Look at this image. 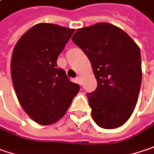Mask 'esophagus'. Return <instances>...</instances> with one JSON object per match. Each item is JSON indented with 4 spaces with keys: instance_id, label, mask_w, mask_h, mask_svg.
<instances>
[{
    "instance_id": "34e87169",
    "label": "esophagus",
    "mask_w": 154,
    "mask_h": 154,
    "mask_svg": "<svg viewBox=\"0 0 154 154\" xmlns=\"http://www.w3.org/2000/svg\"><path fill=\"white\" fill-rule=\"evenodd\" d=\"M75 81H76V82H77V83H78L79 85H81V77H79V76H78V77H76V78H75Z\"/></svg>"
}]
</instances>
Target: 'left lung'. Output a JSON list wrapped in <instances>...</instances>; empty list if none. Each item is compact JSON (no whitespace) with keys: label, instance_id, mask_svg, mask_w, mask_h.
<instances>
[{"label":"left lung","instance_id":"left-lung-1","mask_svg":"<svg viewBox=\"0 0 154 154\" xmlns=\"http://www.w3.org/2000/svg\"><path fill=\"white\" fill-rule=\"evenodd\" d=\"M72 41L88 57L97 80L95 91L87 94L94 120L105 129L122 126L141 85L139 47L122 29L105 22L78 29Z\"/></svg>","mask_w":154,"mask_h":154}]
</instances>
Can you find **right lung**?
Listing matches in <instances>:
<instances>
[{
    "label": "right lung",
    "mask_w": 154,
    "mask_h": 154,
    "mask_svg": "<svg viewBox=\"0 0 154 154\" xmlns=\"http://www.w3.org/2000/svg\"><path fill=\"white\" fill-rule=\"evenodd\" d=\"M74 29L40 23L16 43L11 59V76L20 104L40 125H51L62 118L79 93L66 72L57 66L59 54Z\"/></svg>",
    "instance_id": "obj_1"
}]
</instances>
